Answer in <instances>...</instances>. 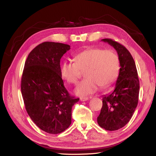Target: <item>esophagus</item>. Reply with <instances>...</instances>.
Segmentation results:
<instances>
[{
  "instance_id": "obj_1",
  "label": "esophagus",
  "mask_w": 156,
  "mask_h": 156,
  "mask_svg": "<svg viewBox=\"0 0 156 156\" xmlns=\"http://www.w3.org/2000/svg\"><path fill=\"white\" fill-rule=\"evenodd\" d=\"M88 99H89V98L88 97H80V100L81 101H88Z\"/></svg>"
}]
</instances>
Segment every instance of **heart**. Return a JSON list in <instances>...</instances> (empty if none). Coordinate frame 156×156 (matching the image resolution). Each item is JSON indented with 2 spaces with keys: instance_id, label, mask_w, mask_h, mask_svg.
Returning <instances> with one entry per match:
<instances>
[{
  "instance_id": "b5f03b06",
  "label": "heart",
  "mask_w": 156,
  "mask_h": 156,
  "mask_svg": "<svg viewBox=\"0 0 156 156\" xmlns=\"http://www.w3.org/2000/svg\"><path fill=\"white\" fill-rule=\"evenodd\" d=\"M74 61L64 62L59 68L62 78L69 83L75 84L84 72L86 78L75 88L78 95L91 94L102 88L110 87L117 80L120 65L119 56L112 49L91 48L75 55Z\"/></svg>"
}]
</instances>
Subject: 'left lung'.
I'll use <instances>...</instances> for the list:
<instances>
[{
    "label": "left lung",
    "instance_id": "obj_1",
    "mask_svg": "<svg viewBox=\"0 0 156 156\" xmlns=\"http://www.w3.org/2000/svg\"><path fill=\"white\" fill-rule=\"evenodd\" d=\"M102 41L117 51L121 68L114 90L102 96L97 122L105 130L116 131L127 125L133 115L138 103L140 81L134 59L126 48L111 39Z\"/></svg>",
    "mask_w": 156,
    "mask_h": 156
}]
</instances>
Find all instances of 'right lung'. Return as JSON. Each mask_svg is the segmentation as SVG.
Instances as JSON below:
<instances>
[{
	"label": "right lung",
	"mask_w": 156,
	"mask_h": 156,
	"mask_svg": "<svg viewBox=\"0 0 156 156\" xmlns=\"http://www.w3.org/2000/svg\"><path fill=\"white\" fill-rule=\"evenodd\" d=\"M70 46L44 42L29 53L21 78V93L29 117L50 134L65 131L72 122V108L79 98L71 97L59 72L60 59Z\"/></svg>",
	"instance_id": "add662e5"
}]
</instances>
